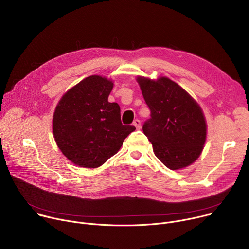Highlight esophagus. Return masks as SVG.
Segmentation results:
<instances>
[{
  "instance_id": "esophagus-1",
  "label": "esophagus",
  "mask_w": 249,
  "mask_h": 249,
  "mask_svg": "<svg viewBox=\"0 0 249 249\" xmlns=\"http://www.w3.org/2000/svg\"><path fill=\"white\" fill-rule=\"evenodd\" d=\"M133 125H134L135 127H136L137 130H139V129L141 128V122H140V120H138V119H136V120H135V121L133 122Z\"/></svg>"
}]
</instances>
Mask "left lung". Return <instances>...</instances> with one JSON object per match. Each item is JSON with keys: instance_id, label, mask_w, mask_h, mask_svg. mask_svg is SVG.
<instances>
[{"instance_id": "1", "label": "left lung", "mask_w": 249, "mask_h": 249, "mask_svg": "<svg viewBox=\"0 0 249 249\" xmlns=\"http://www.w3.org/2000/svg\"><path fill=\"white\" fill-rule=\"evenodd\" d=\"M151 118L143 132L156 157L167 168L179 170L193 164L207 139V122L197 102L168 77H137Z\"/></svg>"}]
</instances>
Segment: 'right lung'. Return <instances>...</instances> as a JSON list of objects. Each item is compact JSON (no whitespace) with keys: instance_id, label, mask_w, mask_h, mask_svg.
Wrapping results in <instances>:
<instances>
[{"instance_id":"right-lung-1","label":"right lung","mask_w":249,"mask_h":249,"mask_svg":"<svg viewBox=\"0 0 249 249\" xmlns=\"http://www.w3.org/2000/svg\"><path fill=\"white\" fill-rule=\"evenodd\" d=\"M112 80L100 75L84 78L57 103L53 132L57 147L76 166H102L121 148L134 126L121 123L120 106L108 101Z\"/></svg>"}]
</instances>
